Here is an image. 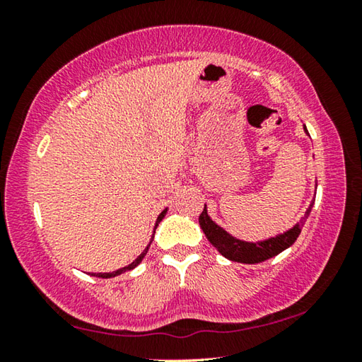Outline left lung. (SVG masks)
<instances>
[{
	"label": "left lung",
	"instance_id": "left-lung-1",
	"mask_svg": "<svg viewBox=\"0 0 362 362\" xmlns=\"http://www.w3.org/2000/svg\"><path fill=\"white\" fill-rule=\"evenodd\" d=\"M305 132L308 134L306 127H305ZM311 207H313V203H311L308 209H306L302 220H300L297 225H293L291 230L284 231L283 235H278L274 238H269V240L259 241V243H247V241L236 240L235 236H231L230 233H226L222 226H218L209 216H207L206 204H204V211L201 212L199 216V225L201 228H203L207 240H209L212 246L216 247L218 252L225 257V259L240 262V263H260L281 254L283 250L291 247L292 244L297 241L300 231H302V226L305 225L306 218L310 216Z\"/></svg>",
	"mask_w": 362,
	"mask_h": 362
}]
</instances>
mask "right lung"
Segmentation results:
<instances>
[{
  "mask_svg": "<svg viewBox=\"0 0 362 362\" xmlns=\"http://www.w3.org/2000/svg\"><path fill=\"white\" fill-rule=\"evenodd\" d=\"M166 212H168V209H164L161 214H159L158 216V218H156V225H155V230H156V226H158V223L161 222V220L164 218V216H166ZM151 241H153V238H151ZM151 241H150V244H151ZM150 244L148 246H146V249L144 250L142 254H140L136 260H134L132 263H129V265L127 267H124V268H119V269H116V272H112V273H93V276H97V278H113V276H118V274H121L122 272H126V269H132V268H136L140 262H142V259L145 257V254L148 252V247H150Z\"/></svg>",
  "mask_w": 362,
  "mask_h": 362,
  "instance_id": "obj_1",
  "label": "right lung"
}]
</instances>
